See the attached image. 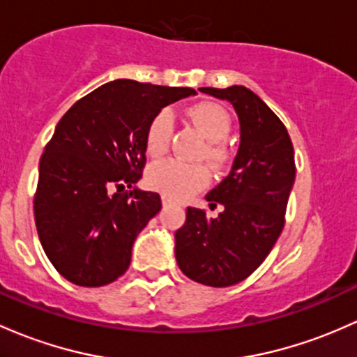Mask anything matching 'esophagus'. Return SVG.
Masks as SVG:
<instances>
[{"label":"esophagus","instance_id":"1","mask_svg":"<svg viewBox=\"0 0 357 357\" xmlns=\"http://www.w3.org/2000/svg\"><path fill=\"white\" fill-rule=\"evenodd\" d=\"M172 205V199H169L167 197H162V206L166 208V206H171Z\"/></svg>","mask_w":357,"mask_h":357}]
</instances>
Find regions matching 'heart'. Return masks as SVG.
Listing matches in <instances>:
<instances>
[{
	"label": "heart",
	"instance_id": "1",
	"mask_svg": "<svg viewBox=\"0 0 357 357\" xmlns=\"http://www.w3.org/2000/svg\"><path fill=\"white\" fill-rule=\"evenodd\" d=\"M186 119L202 132L205 146L199 149L198 158L205 159L211 167H222L229 162L230 151L222 139L229 135L232 120L222 105L213 101H202L191 105L185 112ZM174 121L171 112L162 109L149 121L146 130V151L151 158H160L169 151ZM147 181L154 190L171 199H185L197 193L208 183V172L198 162H185L178 159L160 160L151 166Z\"/></svg>",
	"mask_w": 357,
	"mask_h": 357
}]
</instances>
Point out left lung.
I'll list each match as a JSON object with an SVG mask.
<instances>
[{
    "label": "left lung",
    "mask_w": 357,
    "mask_h": 357,
    "mask_svg": "<svg viewBox=\"0 0 357 357\" xmlns=\"http://www.w3.org/2000/svg\"><path fill=\"white\" fill-rule=\"evenodd\" d=\"M227 100L241 121V146L230 174L206 195L218 217L188 206L176 232V261L190 280L213 288L241 283L276 244L295 183V152L287 127L245 86L199 88Z\"/></svg>",
    "instance_id": "obj_1"
}]
</instances>
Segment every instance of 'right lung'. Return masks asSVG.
I'll list each match as a JSON object with an SVG mask.
<instances>
[{"mask_svg":"<svg viewBox=\"0 0 357 357\" xmlns=\"http://www.w3.org/2000/svg\"><path fill=\"white\" fill-rule=\"evenodd\" d=\"M195 93L116 79L59 120L40 158L33 213L47 257L70 283L105 287L128 269L137 236L162 203L152 191L119 190L142 178L149 121Z\"/></svg>","mask_w":357,"mask_h":357,"instance_id":"add662e5","label":"right lung"}]
</instances>
